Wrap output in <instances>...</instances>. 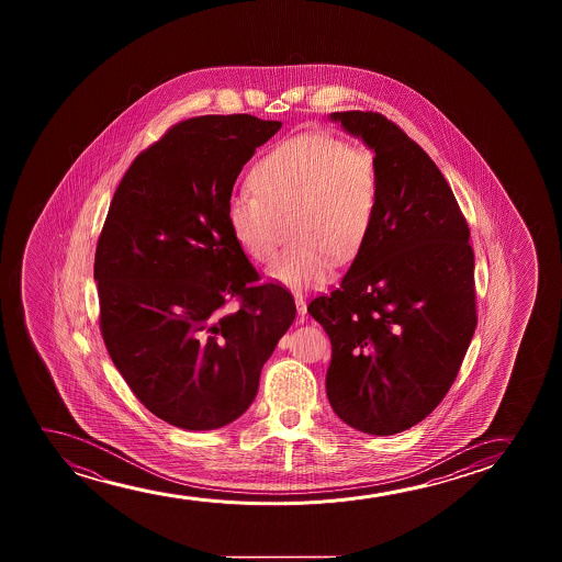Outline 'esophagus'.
Masks as SVG:
<instances>
[{"label":"esophagus","instance_id":"1","mask_svg":"<svg viewBox=\"0 0 562 562\" xmlns=\"http://www.w3.org/2000/svg\"><path fill=\"white\" fill-rule=\"evenodd\" d=\"M295 303H297V313H300L301 318H305V315H307V303H305L301 293H295Z\"/></svg>","mask_w":562,"mask_h":562}]
</instances>
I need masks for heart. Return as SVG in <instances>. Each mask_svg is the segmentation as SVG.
I'll use <instances>...</instances> for the list:
<instances>
[{
	"label": "heart",
	"instance_id": "heart-1",
	"mask_svg": "<svg viewBox=\"0 0 562 562\" xmlns=\"http://www.w3.org/2000/svg\"><path fill=\"white\" fill-rule=\"evenodd\" d=\"M254 192L232 195L226 221L241 251L255 262L277 254L290 223L295 244L269 267V277L290 288H318L334 267L362 254L382 203L376 155L330 134L285 139L255 162Z\"/></svg>",
	"mask_w": 562,
	"mask_h": 562
}]
</instances>
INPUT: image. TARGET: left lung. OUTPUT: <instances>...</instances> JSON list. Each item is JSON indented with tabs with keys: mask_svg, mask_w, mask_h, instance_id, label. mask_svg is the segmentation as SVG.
<instances>
[{
	"mask_svg": "<svg viewBox=\"0 0 562 562\" xmlns=\"http://www.w3.org/2000/svg\"><path fill=\"white\" fill-rule=\"evenodd\" d=\"M374 149L376 226L341 284L308 303L330 336L326 393L355 430L393 436L446 397L476 330L470 231L430 155L374 111L331 113Z\"/></svg>",
	"mask_w": 562,
	"mask_h": 562,
	"instance_id": "left-lung-1",
	"label": "left lung"
}]
</instances>
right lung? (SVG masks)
Masks as SVG:
<instances>
[{
  "instance_id": "obj_1",
  "label": "right lung",
  "mask_w": 562,
  "mask_h": 562,
  "mask_svg": "<svg viewBox=\"0 0 562 562\" xmlns=\"http://www.w3.org/2000/svg\"><path fill=\"white\" fill-rule=\"evenodd\" d=\"M280 126L251 115L172 124L132 161L98 238L109 357L147 411L184 430L246 413L295 318L290 290L257 284L226 221L236 178Z\"/></svg>"
}]
</instances>
